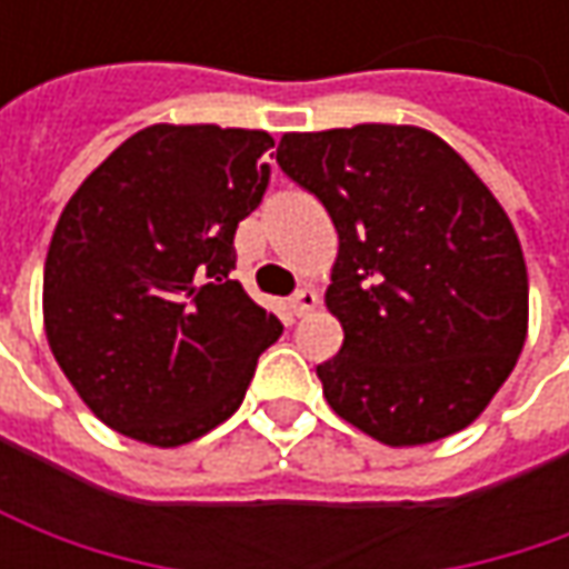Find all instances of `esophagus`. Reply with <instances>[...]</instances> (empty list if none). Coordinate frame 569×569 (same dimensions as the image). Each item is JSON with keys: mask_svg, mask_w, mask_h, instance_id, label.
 Segmentation results:
<instances>
[{"mask_svg": "<svg viewBox=\"0 0 569 569\" xmlns=\"http://www.w3.org/2000/svg\"><path fill=\"white\" fill-rule=\"evenodd\" d=\"M319 303V295L313 291V288H300L291 300H288V307H291V313L295 317H307L310 310H317Z\"/></svg>", "mask_w": 569, "mask_h": 569, "instance_id": "esophagus-1", "label": "esophagus"}]
</instances>
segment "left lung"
I'll use <instances>...</instances> for the list:
<instances>
[{"label":"left lung","instance_id":"1","mask_svg":"<svg viewBox=\"0 0 569 569\" xmlns=\"http://www.w3.org/2000/svg\"><path fill=\"white\" fill-rule=\"evenodd\" d=\"M274 161L339 233L326 307L345 341L317 367L326 402L386 447L469 427L529 332L526 256L503 206L421 126L284 132Z\"/></svg>","mask_w":569,"mask_h":569}]
</instances>
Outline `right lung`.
<instances>
[{
	"instance_id": "1",
	"label": "right lung",
	"mask_w": 569,
	"mask_h": 569,
	"mask_svg": "<svg viewBox=\"0 0 569 569\" xmlns=\"http://www.w3.org/2000/svg\"><path fill=\"white\" fill-rule=\"evenodd\" d=\"M272 144L262 129L154 122L94 167L56 221L43 332L81 402L129 440L183 447L228 421L281 336L230 278Z\"/></svg>"
}]
</instances>
